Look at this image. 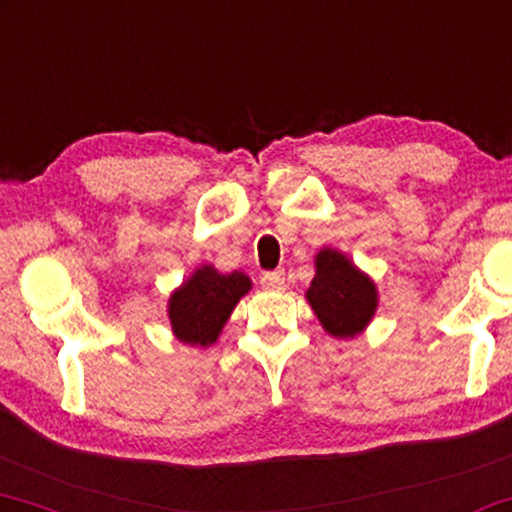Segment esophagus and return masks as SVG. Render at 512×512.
I'll return each instance as SVG.
<instances>
[{"mask_svg": "<svg viewBox=\"0 0 512 512\" xmlns=\"http://www.w3.org/2000/svg\"><path fill=\"white\" fill-rule=\"evenodd\" d=\"M260 283L267 290H286V276H283V271H267V274H262Z\"/></svg>", "mask_w": 512, "mask_h": 512, "instance_id": "34e87169", "label": "esophagus"}]
</instances>
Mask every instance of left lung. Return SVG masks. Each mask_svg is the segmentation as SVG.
<instances>
[{
    "label": "left lung",
    "mask_w": 512,
    "mask_h": 512,
    "mask_svg": "<svg viewBox=\"0 0 512 512\" xmlns=\"http://www.w3.org/2000/svg\"><path fill=\"white\" fill-rule=\"evenodd\" d=\"M314 262L316 276L307 290V302L319 316L323 331L335 338H354L378 309L375 283L333 248H323Z\"/></svg>",
    "instance_id": "obj_1"
}]
</instances>
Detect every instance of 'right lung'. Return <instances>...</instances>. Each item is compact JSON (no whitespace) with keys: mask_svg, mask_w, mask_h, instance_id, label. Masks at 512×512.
Returning a JSON list of instances; mask_svg holds the SVG:
<instances>
[{"mask_svg":"<svg viewBox=\"0 0 512 512\" xmlns=\"http://www.w3.org/2000/svg\"><path fill=\"white\" fill-rule=\"evenodd\" d=\"M250 288V278L243 271L219 274L210 264L196 269L174 290L167 304L172 333L184 345L210 347Z\"/></svg>","mask_w":512,"mask_h":512,"instance_id":"add662e5","label":"right lung"}]
</instances>
